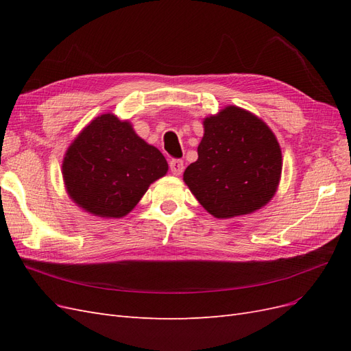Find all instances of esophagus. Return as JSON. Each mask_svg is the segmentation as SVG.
Wrapping results in <instances>:
<instances>
[{
	"label": "esophagus",
	"mask_w": 351,
	"mask_h": 351,
	"mask_svg": "<svg viewBox=\"0 0 351 351\" xmlns=\"http://www.w3.org/2000/svg\"><path fill=\"white\" fill-rule=\"evenodd\" d=\"M169 169H171V173L174 176H180L184 169V162L182 161V159L174 158V159H171V161H169Z\"/></svg>",
	"instance_id": "obj_1"
}]
</instances>
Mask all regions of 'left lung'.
Segmentation results:
<instances>
[{
  "mask_svg": "<svg viewBox=\"0 0 351 351\" xmlns=\"http://www.w3.org/2000/svg\"><path fill=\"white\" fill-rule=\"evenodd\" d=\"M197 161L184 183L199 204L217 218L252 214L267 205L281 177V149L269 127L256 115L227 107L204 121Z\"/></svg>",
  "mask_w": 351,
  "mask_h": 351,
  "instance_id": "obj_1",
  "label": "left lung"
}]
</instances>
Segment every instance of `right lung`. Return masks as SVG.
I'll return each instance as SVG.
<instances>
[{"label": "right lung", "instance_id": "1", "mask_svg": "<svg viewBox=\"0 0 351 351\" xmlns=\"http://www.w3.org/2000/svg\"><path fill=\"white\" fill-rule=\"evenodd\" d=\"M167 169L164 155L112 114L84 127L62 161L70 197L84 210L107 218L129 214Z\"/></svg>", "mask_w": 351, "mask_h": 351}]
</instances>
